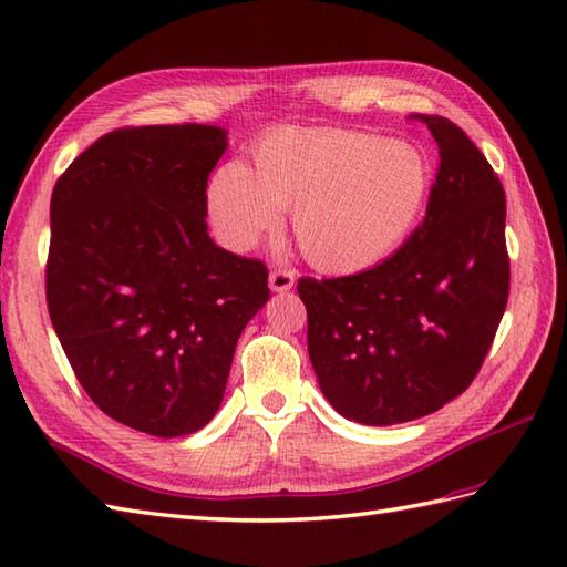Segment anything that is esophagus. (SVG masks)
I'll return each instance as SVG.
<instances>
[{"instance_id":"34e87169","label":"esophagus","mask_w":567,"mask_h":567,"mask_svg":"<svg viewBox=\"0 0 567 567\" xmlns=\"http://www.w3.org/2000/svg\"><path fill=\"white\" fill-rule=\"evenodd\" d=\"M295 280H297L295 272H292V270H285V268L272 270L270 277H268L272 292H287V290H292Z\"/></svg>"}]
</instances>
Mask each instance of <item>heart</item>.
I'll list each match as a JSON object with an SVG mask.
<instances>
[{"mask_svg":"<svg viewBox=\"0 0 567 567\" xmlns=\"http://www.w3.org/2000/svg\"><path fill=\"white\" fill-rule=\"evenodd\" d=\"M433 192V167L414 143L346 128H277L252 148V173L226 163L207 209L216 236L250 250L290 209L311 268L358 275L378 268L414 236Z\"/></svg>","mask_w":567,"mask_h":567,"instance_id":"obj_1","label":"heart"}]
</instances>
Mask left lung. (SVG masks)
<instances>
[{"label":"left lung","mask_w":567,"mask_h":567,"mask_svg":"<svg viewBox=\"0 0 567 567\" xmlns=\"http://www.w3.org/2000/svg\"><path fill=\"white\" fill-rule=\"evenodd\" d=\"M419 122L441 165L414 236L378 268L297 285L319 388L336 412L365 426L404 424L463 394L509 297L499 177L449 118Z\"/></svg>","instance_id":"obj_1"}]
</instances>
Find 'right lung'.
Instances as JSON below:
<instances>
[{"label": "right lung", "mask_w": 567, "mask_h": 567, "mask_svg": "<svg viewBox=\"0 0 567 567\" xmlns=\"http://www.w3.org/2000/svg\"><path fill=\"white\" fill-rule=\"evenodd\" d=\"M219 126L118 128L60 175L45 299L72 370L106 416L151 436L207 426L238 336L270 297L260 260L207 234Z\"/></svg>", "instance_id": "right-lung-1"}]
</instances>
